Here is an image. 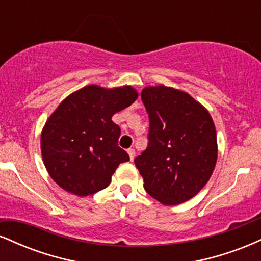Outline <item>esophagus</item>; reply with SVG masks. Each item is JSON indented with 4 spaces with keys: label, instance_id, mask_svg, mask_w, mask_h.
Instances as JSON below:
<instances>
[{
    "label": "esophagus",
    "instance_id": "1",
    "mask_svg": "<svg viewBox=\"0 0 261 261\" xmlns=\"http://www.w3.org/2000/svg\"><path fill=\"white\" fill-rule=\"evenodd\" d=\"M127 154L130 157V161H133L135 158V149L134 148H128L127 149Z\"/></svg>",
    "mask_w": 261,
    "mask_h": 261
}]
</instances>
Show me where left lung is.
Instances as JSON below:
<instances>
[{
    "label": "left lung",
    "instance_id": "obj_1",
    "mask_svg": "<svg viewBox=\"0 0 261 261\" xmlns=\"http://www.w3.org/2000/svg\"><path fill=\"white\" fill-rule=\"evenodd\" d=\"M149 118L148 147L135 158L145 190L167 206L190 200L205 187L217 162V136L205 107L163 85L141 92Z\"/></svg>",
    "mask_w": 261,
    "mask_h": 261
}]
</instances>
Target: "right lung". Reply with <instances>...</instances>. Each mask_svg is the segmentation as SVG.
I'll use <instances>...</instances> for the list:
<instances>
[{
    "instance_id": "add662e5",
    "label": "right lung",
    "mask_w": 261,
    "mask_h": 261,
    "mask_svg": "<svg viewBox=\"0 0 261 261\" xmlns=\"http://www.w3.org/2000/svg\"><path fill=\"white\" fill-rule=\"evenodd\" d=\"M137 97L131 86L89 85L59 104L40 139L45 168L59 187L73 195L88 196L109 185L119 164L130 160L118 146L121 131L112 118Z\"/></svg>"
}]
</instances>
